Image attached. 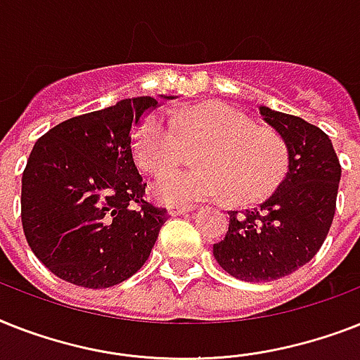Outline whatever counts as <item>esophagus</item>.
<instances>
[{"mask_svg":"<svg viewBox=\"0 0 360 360\" xmlns=\"http://www.w3.org/2000/svg\"><path fill=\"white\" fill-rule=\"evenodd\" d=\"M194 207L192 205H168V214L170 216H181V214H188L192 212Z\"/></svg>","mask_w":360,"mask_h":360,"instance_id":"34e87169","label":"esophagus"}]
</instances>
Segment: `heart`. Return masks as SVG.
<instances>
[{"label": "heart", "instance_id": "heart-1", "mask_svg": "<svg viewBox=\"0 0 360 360\" xmlns=\"http://www.w3.org/2000/svg\"><path fill=\"white\" fill-rule=\"evenodd\" d=\"M185 144H203L195 151L200 166L155 181L153 195L162 203L190 205L229 194L235 203H251L270 195L288 170L285 140L224 103L174 110L172 118L150 114L139 127L134 153L144 170L159 175L179 165Z\"/></svg>", "mask_w": 360, "mask_h": 360}]
</instances>
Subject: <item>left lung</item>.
<instances>
[{
	"label": "left lung",
	"mask_w": 360,
	"mask_h": 360,
	"mask_svg": "<svg viewBox=\"0 0 360 360\" xmlns=\"http://www.w3.org/2000/svg\"><path fill=\"white\" fill-rule=\"evenodd\" d=\"M259 112L285 140L288 170L264 203L229 210L226 238L212 246L218 264L248 283L285 277L316 255L333 224L342 175L331 140L320 127L264 105Z\"/></svg>",
	"instance_id": "1"
}]
</instances>
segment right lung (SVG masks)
<instances>
[{"label": "right lung", "instance_id": "right-lung-1", "mask_svg": "<svg viewBox=\"0 0 360 360\" xmlns=\"http://www.w3.org/2000/svg\"><path fill=\"white\" fill-rule=\"evenodd\" d=\"M157 103L140 96L66 120L29 155L23 233L38 261L64 281L109 288L148 261L168 214L144 201L133 133Z\"/></svg>", "mask_w": 360, "mask_h": 360}]
</instances>
